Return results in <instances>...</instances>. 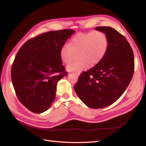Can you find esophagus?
<instances>
[{
  "mask_svg": "<svg viewBox=\"0 0 146 146\" xmlns=\"http://www.w3.org/2000/svg\"><path fill=\"white\" fill-rule=\"evenodd\" d=\"M73 75L74 76H76V78H78V76H79V74H78V73H73Z\"/></svg>",
  "mask_w": 146,
  "mask_h": 146,
  "instance_id": "obj_1",
  "label": "esophagus"
}]
</instances>
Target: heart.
<instances>
[{
	"label": "heart",
	"instance_id": "b5f03b06",
	"mask_svg": "<svg viewBox=\"0 0 146 146\" xmlns=\"http://www.w3.org/2000/svg\"><path fill=\"white\" fill-rule=\"evenodd\" d=\"M108 36L101 31L88 33H79L71 39L69 45L61 48L60 55L61 60L68 64L75 58V53H78L80 58L67 66L70 72L78 73L91 66L100 63L108 49Z\"/></svg>",
	"mask_w": 146,
	"mask_h": 146
}]
</instances>
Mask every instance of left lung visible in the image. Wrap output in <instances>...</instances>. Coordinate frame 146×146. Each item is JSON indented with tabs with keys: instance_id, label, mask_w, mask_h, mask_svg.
Wrapping results in <instances>:
<instances>
[{
	"instance_id": "8db88e82",
	"label": "left lung",
	"mask_w": 146,
	"mask_h": 146,
	"mask_svg": "<svg viewBox=\"0 0 146 146\" xmlns=\"http://www.w3.org/2000/svg\"><path fill=\"white\" fill-rule=\"evenodd\" d=\"M108 36L109 45L100 63L79 77L75 91L86 106L102 108L119 99L127 88L134 72V53L124 36L108 26L95 28Z\"/></svg>"
}]
</instances>
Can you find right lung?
Masks as SVG:
<instances>
[{
	"label": "right lung",
	"mask_w": 146,
	"mask_h": 146,
	"mask_svg": "<svg viewBox=\"0 0 146 146\" xmlns=\"http://www.w3.org/2000/svg\"><path fill=\"white\" fill-rule=\"evenodd\" d=\"M75 32L64 29L42 34L26 41L15 56L12 84L19 100L32 112H44L54 100L57 83L68 74L60 52Z\"/></svg>",
	"instance_id": "right-lung-1"
}]
</instances>
